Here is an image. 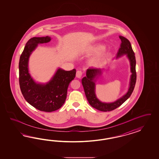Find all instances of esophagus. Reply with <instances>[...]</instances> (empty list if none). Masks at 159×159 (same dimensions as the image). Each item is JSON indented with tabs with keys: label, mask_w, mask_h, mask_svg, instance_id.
<instances>
[{
	"label": "esophagus",
	"mask_w": 159,
	"mask_h": 159,
	"mask_svg": "<svg viewBox=\"0 0 159 159\" xmlns=\"http://www.w3.org/2000/svg\"><path fill=\"white\" fill-rule=\"evenodd\" d=\"M82 75H83V72L82 70H77L76 72V77L78 78H80L82 77Z\"/></svg>",
	"instance_id": "esophagus-1"
}]
</instances>
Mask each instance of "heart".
<instances>
[{
	"label": "heart",
	"instance_id": "obj_1",
	"mask_svg": "<svg viewBox=\"0 0 159 159\" xmlns=\"http://www.w3.org/2000/svg\"><path fill=\"white\" fill-rule=\"evenodd\" d=\"M104 47H103V46H98V47H97L96 48H94L93 49V51L94 52H96V53H97V52H100L101 51H102L103 50H104ZM108 55H107V54H105V55H103L102 56H101L100 58H99L98 59H105V58H107V57H108Z\"/></svg>",
	"mask_w": 159,
	"mask_h": 159
}]
</instances>
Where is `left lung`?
<instances>
[{"instance_id":"1","label":"left lung","mask_w":159,"mask_h":159,"mask_svg":"<svg viewBox=\"0 0 159 159\" xmlns=\"http://www.w3.org/2000/svg\"><path fill=\"white\" fill-rule=\"evenodd\" d=\"M121 40L120 48H119L117 52V57L122 55L126 54L129 58L130 63V70L132 72L130 77V87L128 93L125 96L121 97L114 102L104 103L99 101L95 94V83L94 82V78L98 74H101L100 69L89 68L87 70L86 76L82 79V85L84 88V93L87 99L89 104L93 108L99 111L107 112L115 110L121 106L132 94L134 90L135 84L136 82V59L135 53L132 48L129 41L124 37L120 36Z\"/></svg>"}]
</instances>
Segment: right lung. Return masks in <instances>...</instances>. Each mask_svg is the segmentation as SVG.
<instances>
[{
    "mask_svg": "<svg viewBox=\"0 0 159 159\" xmlns=\"http://www.w3.org/2000/svg\"><path fill=\"white\" fill-rule=\"evenodd\" d=\"M51 37H33L25 44L20 58L19 84L25 100L39 111L52 112L59 109L66 98L67 88L76 76V69L65 71L59 69L52 79L47 84L34 82L28 70V61L31 52L39 43H47Z\"/></svg>",
    "mask_w": 159,
    "mask_h": 159,
    "instance_id": "add662e5",
    "label": "right lung"
}]
</instances>
